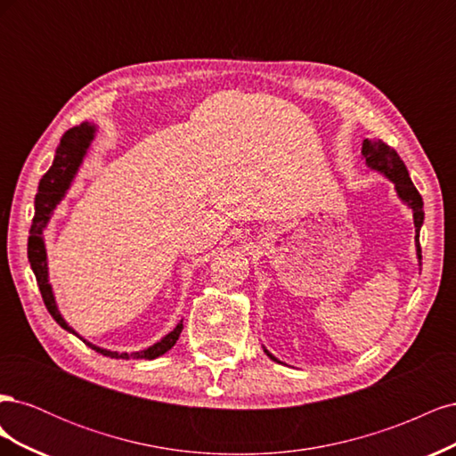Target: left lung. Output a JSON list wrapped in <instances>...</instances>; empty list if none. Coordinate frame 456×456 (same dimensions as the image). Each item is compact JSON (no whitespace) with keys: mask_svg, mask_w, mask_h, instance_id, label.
I'll return each instance as SVG.
<instances>
[{"mask_svg":"<svg viewBox=\"0 0 456 456\" xmlns=\"http://www.w3.org/2000/svg\"><path fill=\"white\" fill-rule=\"evenodd\" d=\"M362 156L367 163V167L382 173L386 178H388V181L394 183L399 200H402L405 205H409V209L412 211V220H415V232H417V236H415L417 256H419V266H422L419 238H420V226L424 223V207H422L424 203H422L419 190L415 188V184H412V181H411L405 163L402 161V158L397 156V151L394 148H390L388 144H384L382 141L365 139L363 146H362ZM262 348H265V346H262ZM265 354L270 357L272 362L281 363L278 357L272 355L266 348H265Z\"/></svg>","mask_w":456,"mask_h":456,"instance_id":"1","label":"left lung"}]
</instances>
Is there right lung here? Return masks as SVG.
I'll return each mask as SVG.
<instances>
[{"label":"right lung","mask_w":456,"mask_h":456,"mask_svg":"<svg viewBox=\"0 0 456 456\" xmlns=\"http://www.w3.org/2000/svg\"><path fill=\"white\" fill-rule=\"evenodd\" d=\"M94 131H96L94 126H89V123H81L79 127L68 129L62 134L51 169L44 175V178H41L39 186H37V194H36V201H34L36 211H34V220H32V228H30V238H28V260H30V266L36 273V280L39 285L41 297H44L45 306H47L49 314L53 315V320L57 322L62 329H66L68 333H72L76 337H79V335L64 322V317L61 315V312L57 308V300H54L53 287L49 283L44 230L49 224V218L54 211V207L62 201L68 188L72 186L74 176L79 171V165L84 163V158L91 146ZM181 330H183V322L178 323L169 335H165L159 342H156L154 346L139 350V352H131V354L106 350L101 346H94V344H91L84 337H79V338L84 340L87 346L93 348L94 352H99L106 357H114V360H156V357L163 355L165 352H169L175 346V342L178 340V337H181Z\"/></svg>","instance_id":"right-lung-1"}]
</instances>
